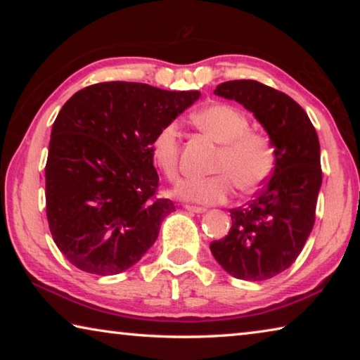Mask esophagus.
Returning a JSON list of instances; mask_svg holds the SVG:
<instances>
[{"instance_id": "34e87169", "label": "esophagus", "mask_w": 360, "mask_h": 360, "mask_svg": "<svg viewBox=\"0 0 360 360\" xmlns=\"http://www.w3.org/2000/svg\"><path fill=\"white\" fill-rule=\"evenodd\" d=\"M184 210L188 212H195V214H202L206 210L202 208V206H193V205H184Z\"/></svg>"}]
</instances>
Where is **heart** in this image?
<instances>
[{"instance_id":"1","label":"heart","mask_w":360,"mask_h":360,"mask_svg":"<svg viewBox=\"0 0 360 360\" xmlns=\"http://www.w3.org/2000/svg\"><path fill=\"white\" fill-rule=\"evenodd\" d=\"M192 122L211 139L221 144L208 178H188L174 193L184 200L216 205L233 193H252L265 184L276 163L271 139L262 131L249 130V119L238 108L214 103L192 115ZM181 129L178 122H168L152 138V160L169 181L179 174Z\"/></svg>"}]
</instances>
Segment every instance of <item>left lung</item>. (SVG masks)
<instances>
[{"label": "left lung", "instance_id": "1", "mask_svg": "<svg viewBox=\"0 0 360 360\" xmlns=\"http://www.w3.org/2000/svg\"><path fill=\"white\" fill-rule=\"evenodd\" d=\"M214 94L254 114L275 146L276 163L257 197L230 210L229 235L210 249L229 275L265 281L294 264L313 230L322 182L318 133L298 103L265 84L229 81Z\"/></svg>", "mask_w": 360, "mask_h": 360}]
</instances>
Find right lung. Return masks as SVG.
<instances>
[{
	"label": "right lung",
	"instance_id": "add662e5",
	"mask_svg": "<svg viewBox=\"0 0 360 360\" xmlns=\"http://www.w3.org/2000/svg\"><path fill=\"white\" fill-rule=\"evenodd\" d=\"M198 98V90L115 81L65 103L49 143L46 212L57 248L79 270L117 275L154 245L174 205L155 198L152 138Z\"/></svg>",
	"mask_w": 360,
	"mask_h": 360
}]
</instances>
